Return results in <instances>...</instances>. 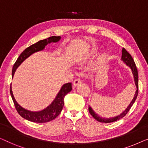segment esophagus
<instances>
[{"label": "esophagus", "mask_w": 148, "mask_h": 148, "mask_svg": "<svg viewBox=\"0 0 148 148\" xmlns=\"http://www.w3.org/2000/svg\"><path fill=\"white\" fill-rule=\"evenodd\" d=\"M80 83H82V79H79V78L76 79H75L73 82V86H77V85L79 84Z\"/></svg>", "instance_id": "34e87169"}]
</instances>
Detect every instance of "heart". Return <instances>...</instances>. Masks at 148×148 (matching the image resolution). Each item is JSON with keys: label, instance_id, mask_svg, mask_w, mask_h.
Instances as JSON below:
<instances>
[{"label": "heart", "instance_id": "heart-1", "mask_svg": "<svg viewBox=\"0 0 148 148\" xmlns=\"http://www.w3.org/2000/svg\"><path fill=\"white\" fill-rule=\"evenodd\" d=\"M95 51H96V48H94V49H93V50H92V52H94ZM105 56H106V54H103V55H102V58H104V57H105Z\"/></svg>", "mask_w": 148, "mask_h": 148}]
</instances>
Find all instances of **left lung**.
<instances>
[{
  "label": "left lung",
  "instance_id": "1",
  "mask_svg": "<svg viewBox=\"0 0 148 148\" xmlns=\"http://www.w3.org/2000/svg\"><path fill=\"white\" fill-rule=\"evenodd\" d=\"M122 60L124 61L125 63H126L127 65H129L130 66L131 70H132V73L133 74V76H134V80L135 82V85H136V87L137 88V90L136 91V93H135L134 98H133V100L131 101V102L129 104V106L127 107V108L125 110L124 112H123L122 114H121L119 116H117L116 117H113V118H110V119H105L103 118L102 116H100L99 115L96 114L94 112V110L91 108V107L89 108V111H90V114L92 115V116L96 119V121H99L100 123H112V122H114L117 120H119V119H122L124 117L125 115H126L127 113L129 112V111L130 110V109L131 108V106H133V104H134L135 101L136 100L137 95H138V88H139V86H138V73H137V69L136 67V65H135V63L134 62V60L132 58V56L127 51L125 48H123L122 50Z\"/></svg>",
  "mask_w": 148,
  "mask_h": 148
}]
</instances>
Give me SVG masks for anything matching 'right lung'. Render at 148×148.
<instances>
[{"mask_svg": "<svg viewBox=\"0 0 148 148\" xmlns=\"http://www.w3.org/2000/svg\"><path fill=\"white\" fill-rule=\"evenodd\" d=\"M60 39V36H51V37L46 38V39L40 40L39 42H36V44H32L29 47H27L20 54L17 60H16L15 64H14L13 70H12V76L13 77L17 68L28 56H29L34 52L43 50L44 47L48 44H50V42H56ZM71 83H67V84H64V86H62L60 92H58L55 100L47 108L44 109V110L40 111V112H30L29 110L23 108L17 104L15 98H14L13 92H12L11 86H10V93H11V98L13 99L16 110H17V112L19 113L20 116H21L23 118L27 119L28 121H32V122L38 123L49 122L50 121L54 120L56 117H57L59 115L64 106V96L69 92H71Z\"/></svg>", "mask_w": 148, "mask_h": 148, "instance_id": "right-lung-1", "label": "right lung"}]
</instances>
